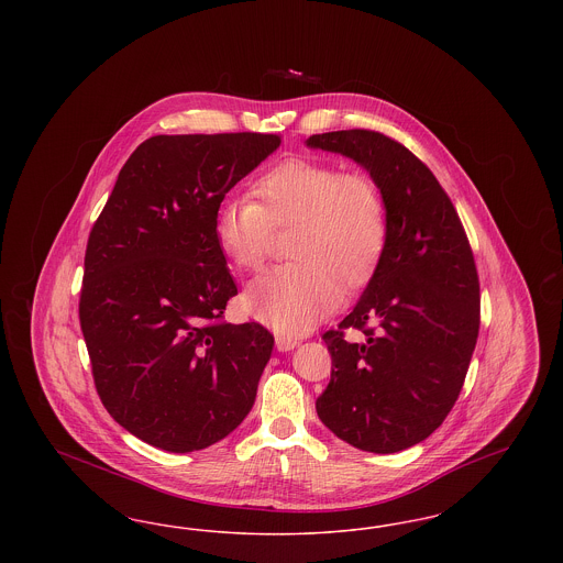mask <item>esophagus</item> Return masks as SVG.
Listing matches in <instances>:
<instances>
[{
    "label": "esophagus",
    "mask_w": 563,
    "mask_h": 563,
    "mask_svg": "<svg viewBox=\"0 0 563 563\" xmlns=\"http://www.w3.org/2000/svg\"><path fill=\"white\" fill-rule=\"evenodd\" d=\"M299 342H297V338H289V335H276V349L280 350V352H289V350H294Z\"/></svg>",
    "instance_id": "obj_1"
}]
</instances>
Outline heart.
<instances>
[{
    "instance_id": "heart-1",
    "label": "heart",
    "mask_w": 563,
    "mask_h": 563,
    "mask_svg": "<svg viewBox=\"0 0 563 563\" xmlns=\"http://www.w3.org/2000/svg\"><path fill=\"white\" fill-rule=\"evenodd\" d=\"M253 196H228L214 211L219 251L236 268H260L272 228L295 225L289 255L251 280L242 308L278 333L301 335L329 317L349 289L363 287L386 251L388 213L367 175L342 173L335 164L289 158L274 164Z\"/></svg>"
}]
</instances>
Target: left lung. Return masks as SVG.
I'll return each instance as SVG.
<instances>
[{"label": "left lung", "instance_id": "obj_1", "mask_svg": "<svg viewBox=\"0 0 563 563\" xmlns=\"http://www.w3.org/2000/svg\"><path fill=\"white\" fill-rule=\"evenodd\" d=\"M312 150L361 164L382 191L388 242L367 289L322 335L331 382L322 424L374 454L407 450L443 424L479 335V276L462 221L429 166L375 131L312 134ZM346 328L364 333L361 343Z\"/></svg>", "mask_w": 563, "mask_h": 563}]
</instances>
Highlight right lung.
I'll use <instances>...</instances> for the list:
<instances>
[{"mask_svg":"<svg viewBox=\"0 0 563 563\" xmlns=\"http://www.w3.org/2000/svg\"><path fill=\"white\" fill-rule=\"evenodd\" d=\"M278 145V134L152 136L90 230L80 324L95 386L109 416L154 448L205 450L255 402L274 338L223 321L239 289L213 221Z\"/></svg>","mask_w":563,"mask_h":563,"instance_id":"right-lung-1","label":"right lung"}]
</instances>
